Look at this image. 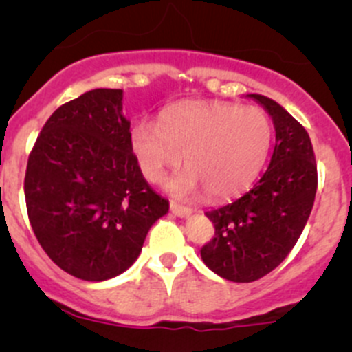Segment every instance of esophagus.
Instances as JSON below:
<instances>
[{"label":"esophagus","instance_id":"obj_1","mask_svg":"<svg viewBox=\"0 0 352 352\" xmlns=\"http://www.w3.org/2000/svg\"><path fill=\"white\" fill-rule=\"evenodd\" d=\"M170 211H172L175 216H179V218H189V216L192 214V209L187 208V206L175 204V202L170 204Z\"/></svg>","mask_w":352,"mask_h":352}]
</instances>
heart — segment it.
Listing matches in <instances>:
<instances>
[{
	"mask_svg": "<svg viewBox=\"0 0 352 352\" xmlns=\"http://www.w3.org/2000/svg\"><path fill=\"white\" fill-rule=\"evenodd\" d=\"M272 122L258 107L226 102H180L160 112L158 122L140 120L129 144L141 173L158 184L182 163L189 168L168 182L175 196L226 199L243 192L267 160Z\"/></svg>",
	"mask_w": 352,
	"mask_h": 352,
	"instance_id": "heart-1",
	"label": "heart"
}]
</instances>
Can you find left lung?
Listing matches in <instances>:
<instances>
[{"label": "left lung", "instance_id": "obj_1", "mask_svg": "<svg viewBox=\"0 0 352 352\" xmlns=\"http://www.w3.org/2000/svg\"><path fill=\"white\" fill-rule=\"evenodd\" d=\"M247 97L261 104L274 124L271 163L242 197L206 212L216 232L201 248L204 264L233 283L257 281L285 261L317 194V163L305 127L272 98Z\"/></svg>", "mask_w": 352, "mask_h": 352}]
</instances>
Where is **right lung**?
<instances>
[{"mask_svg":"<svg viewBox=\"0 0 352 352\" xmlns=\"http://www.w3.org/2000/svg\"><path fill=\"white\" fill-rule=\"evenodd\" d=\"M122 97V90L97 88L61 105L28 156L32 230L52 262L83 281L127 271L168 212L131 150Z\"/></svg>","mask_w":352,"mask_h":352,"instance_id":"right-lung-1","label":"right lung"}]
</instances>
